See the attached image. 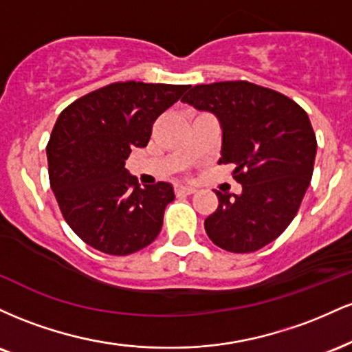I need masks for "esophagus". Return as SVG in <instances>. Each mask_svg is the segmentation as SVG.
<instances>
[{
  "label": "esophagus",
  "instance_id": "34e87169",
  "mask_svg": "<svg viewBox=\"0 0 352 352\" xmlns=\"http://www.w3.org/2000/svg\"><path fill=\"white\" fill-rule=\"evenodd\" d=\"M197 190L193 187H187V185H177L175 187V193L177 195H192V193H195Z\"/></svg>",
  "mask_w": 352,
  "mask_h": 352
}]
</instances>
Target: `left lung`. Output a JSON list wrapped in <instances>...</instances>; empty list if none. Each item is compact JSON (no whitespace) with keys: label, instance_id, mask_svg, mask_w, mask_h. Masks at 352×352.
<instances>
[{"label":"left lung","instance_id":"8db88e82","mask_svg":"<svg viewBox=\"0 0 352 352\" xmlns=\"http://www.w3.org/2000/svg\"><path fill=\"white\" fill-rule=\"evenodd\" d=\"M212 112L221 127L218 164H233L240 195L217 192L205 232L220 248L252 253L285 232L313 177L316 135L302 109L280 92L248 80L190 86L182 98Z\"/></svg>","mask_w":352,"mask_h":352}]
</instances>
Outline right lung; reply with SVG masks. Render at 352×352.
<instances>
[{"mask_svg": "<svg viewBox=\"0 0 352 352\" xmlns=\"http://www.w3.org/2000/svg\"><path fill=\"white\" fill-rule=\"evenodd\" d=\"M190 86L114 82L60 112L46 147L50 184L64 220L89 246L124 256L155 240L175 199L172 184H137L125 168L152 124Z\"/></svg>", "mask_w": 352, "mask_h": 352, "instance_id": "add662e5", "label": "right lung"}]
</instances>
